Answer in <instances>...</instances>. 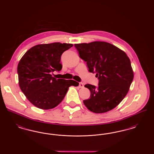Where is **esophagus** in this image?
Returning <instances> with one entry per match:
<instances>
[{
  "label": "esophagus",
  "instance_id": "esophagus-1",
  "mask_svg": "<svg viewBox=\"0 0 154 154\" xmlns=\"http://www.w3.org/2000/svg\"><path fill=\"white\" fill-rule=\"evenodd\" d=\"M79 87L80 88H84V84L82 82L79 83Z\"/></svg>",
  "mask_w": 154,
  "mask_h": 154
}]
</instances>
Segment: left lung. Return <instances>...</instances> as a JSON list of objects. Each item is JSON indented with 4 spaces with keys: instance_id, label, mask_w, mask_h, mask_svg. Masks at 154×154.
<instances>
[{
    "instance_id": "obj_1",
    "label": "left lung",
    "mask_w": 154,
    "mask_h": 154,
    "mask_svg": "<svg viewBox=\"0 0 154 154\" xmlns=\"http://www.w3.org/2000/svg\"><path fill=\"white\" fill-rule=\"evenodd\" d=\"M89 72L96 73L99 86L87 84L90 98L83 100L88 110L104 113L112 110L128 94L134 77L131 60L117 47L105 42L74 44Z\"/></svg>"
}]
</instances>
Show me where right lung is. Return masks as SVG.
Here are the masks:
<instances>
[{"label": "right lung", "mask_w": 154, "mask_h": 154, "mask_svg": "<svg viewBox=\"0 0 154 154\" xmlns=\"http://www.w3.org/2000/svg\"><path fill=\"white\" fill-rule=\"evenodd\" d=\"M73 45L59 42L38 44L20 59L17 67L19 86L28 100L37 108L49 110L57 107L70 86L79 85L73 80L56 79L51 74L61 70V55Z\"/></svg>", "instance_id": "1"}]
</instances>
